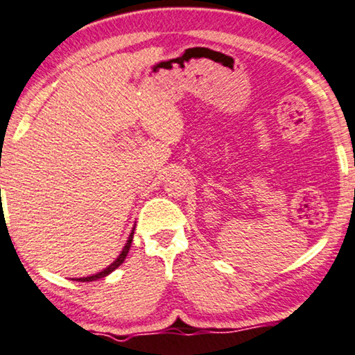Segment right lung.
Wrapping results in <instances>:
<instances>
[{"instance_id":"1","label":"right lung","mask_w":355,"mask_h":355,"mask_svg":"<svg viewBox=\"0 0 355 355\" xmlns=\"http://www.w3.org/2000/svg\"><path fill=\"white\" fill-rule=\"evenodd\" d=\"M135 225H137V224H135ZM133 234H135V227H133V229H131L130 235H128V239H126L125 247L121 248L120 255H118V257L115 258V260H113L112 263L107 266V268H103L102 271H97V273L90 275V277H82V278H73V279H76V282H95V279H98V278H105V277H107V275H110L112 271H115V270L118 268V266H120L121 263H123L125 258H126V255H128L130 247H131V242H133Z\"/></svg>"}]
</instances>
